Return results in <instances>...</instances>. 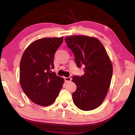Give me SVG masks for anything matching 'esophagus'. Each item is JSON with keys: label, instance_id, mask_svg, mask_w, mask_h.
<instances>
[{"label": "esophagus", "instance_id": "1", "mask_svg": "<svg viewBox=\"0 0 135 135\" xmlns=\"http://www.w3.org/2000/svg\"><path fill=\"white\" fill-rule=\"evenodd\" d=\"M71 80V78L70 77H66L65 78V81L66 82H69V81H70Z\"/></svg>", "mask_w": 135, "mask_h": 135}]
</instances>
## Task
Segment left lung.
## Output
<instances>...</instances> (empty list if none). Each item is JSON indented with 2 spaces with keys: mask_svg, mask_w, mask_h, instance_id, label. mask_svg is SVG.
<instances>
[{
  "mask_svg": "<svg viewBox=\"0 0 135 135\" xmlns=\"http://www.w3.org/2000/svg\"><path fill=\"white\" fill-rule=\"evenodd\" d=\"M68 47L75 56L77 66L84 74L73 76L76 90L72 94L76 107L84 111L99 107L107 96L113 75L107 52L99 39L84 35L66 36Z\"/></svg>",
  "mask_w": 135,
  "mask_h": 135,
  "instance_id": "left-lung-1",
  "label": "left lung"
}]
</instances>
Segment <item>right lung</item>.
I'll use <instances>...</instances> for the list:
<instances>
[{
  "label": "right lung",
  "instance_id": "right-lung-1",
  "mask_svg": "<svg viewBox=\"0 0 135 135\" xmlns=\"http://www.w3.org/2000/svg\"><path fill=\"white\" fill-rule=\"evenodd\" d=\"M63 37L36 40L26 49L20 65V81L26 95L36 104L47 107L53 104L62 87L64 79L57 76L54 56Z\"/></svg>",
  "mask_w": 135,
  "mask_h": 135
}]
</instances>
